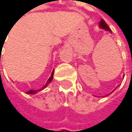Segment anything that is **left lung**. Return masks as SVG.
<instances>
[{"label": "left lung", "mask_w": 132, "mask_h": 132, "mask_svg": "<svg viewBox=\"0 0 132 132\" xmlns=\"http://www.w3.org/2000/svg\"><path fill=\"white\" fill-rule=\"evenodd\" d=\"M98 27H99V28H101V29H104L105 30H106V31H109V32L112 33V32H111V30L109 29V27H108V25L106 24V23L105 22V20H102V19L100 20ZM116 89H114V90H113L112 92H114ZM112 92H111V93H112ZM111 93H110V94H111ZM105 96H106V95H105Z\"/></svg>", "instance_id": "1"}]
</instances>
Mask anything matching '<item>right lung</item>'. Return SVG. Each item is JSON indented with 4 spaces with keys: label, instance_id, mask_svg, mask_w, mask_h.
Returning a JSON list of instances; mask_svg holds the SVG:
<instances>
[{
    "label": "right lung",
    "instance_id": "1",
    "mask_svg": "<svg viewBox=\"0 0 132 132\" xmlns=\"http://www.w3.org/2000/svg\"><path fill=\"white\" fill-rule=\"evenodd\" d=\"M53 74H54V69L53 70V72H52V73H51V76H50V77L48 79V80L46 81V84L43 86V87H42L40 89H38V90H33V89H30V91H28V92H27V94H31V95H34V94H36V93H37V92H39V91H41V90H43V89H44L46 87H47L48 86V85L52 82V80H53Z\"/></svg>",
    "mask_w": 132,
    "mask_h": 132
}]
</instances>
